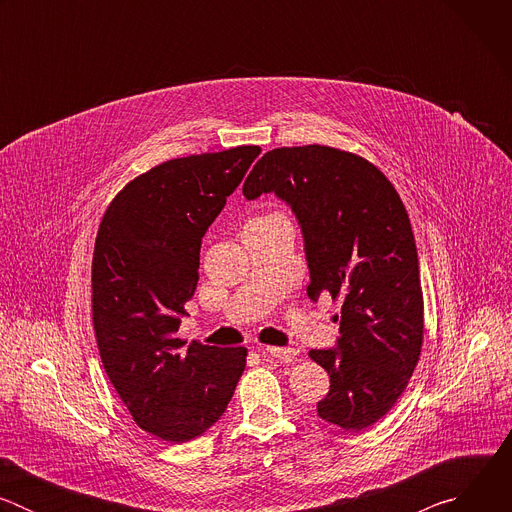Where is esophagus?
<instances>
[{
  "mask_svg": "<svg viewBox=\"0 0 512 512\" xmlns=\"http://www.w3.org/2000/svg\"><path fill=\"white\" fill-rule=\"evenodd\" d=\"M259 352L265 356H273L277 360H291L296 358L298 350L296 348H279V346H259Z\"/></svg>",
  "mask_w": 512,
  "mask_h": 512,
  "instance_id": "esophagus-1",
  "label": "esophagus"
}]
</instances>
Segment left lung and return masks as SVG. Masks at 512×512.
<instances>
[{"label":"left lung","mask_w":512,"mask_h":512,"mask_svg":"<svg viewBox=\"0 0 512 512\" xmlns=\"http://www.w3.org/2000/svg\"><path fill=\"white\" fill-rule=\"evenodd\" d=\"M296 212L310 267L308 298H342L338 348L310 350L330 375L318 415L346 431L377 423L405 391L423 346V291L409 214L369 160L330 145L267 152L243 184Z\"/></svg>","instance_id":"obj_1"}]
</instances>
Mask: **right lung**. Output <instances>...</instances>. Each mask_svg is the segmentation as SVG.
Instances as JSON below:
<instances>
[{
  "instance_id": "obj_1",
  "label": "right lung",
  "mask_w": 512,
  "mask_h": 512,
  "mask_svg": "<svg viewBox=\"0 0 512 512\" xmlns=\"http://www.w3.org/2000/svg\"><path fill=\"white\" fill-rule=\"evenodd\" d=\"M259 145L168 160L127 182L95 239L93 324L105 373L133 421L170 444L221 417L247 348L176 336L194 296L206 229L241 184Z\"/></svg>"
}]
</instances>
